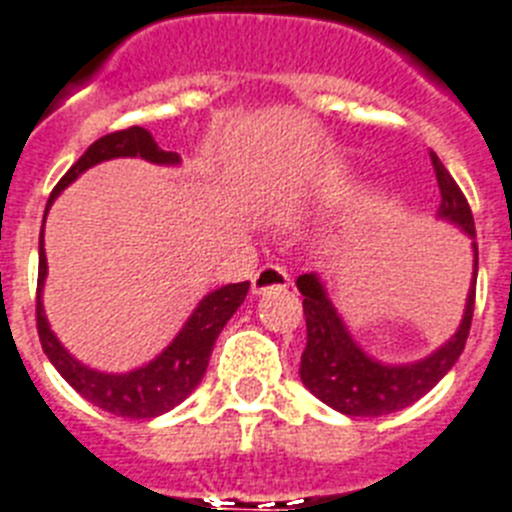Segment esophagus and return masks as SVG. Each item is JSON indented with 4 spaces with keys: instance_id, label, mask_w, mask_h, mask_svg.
Listing matches in <instances>:
<instances>
[{
    "instance_id": "obj_1",
    "label": "esophagus",
    "mask_w": 512,
    "mask_h": 512,
    "mask_svg": "<svg viewBox=\"0 0 512 512\" xmlns=\"http://www.w3.org/2000/svg\"><path fill=\"white\" fill-rule=\"evenodd\" d=\"M291 283V275L286 273V268L275 265V262H265L260 270L252 278V293H270V291H281Z\"/></svg>"
}]
</instances>
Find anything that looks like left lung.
<instances>
[{"mask_svg": "<svg viewBox=\"0 0 512 512\" xmlns=\"http://www.w3.org/2000/svg\"><path fill=\"white\" fill-rule=\"evenodd\" d=\"M430 159H433L438 188H441L438 216L461 226L471 237V247H474V281H471L469 299H466L464 319H461L459 332L441 350H435L430 358L412 363V366H384V363L373 361L342 327L335 306L327 299L317 275L304 273L296 281L301 296H304L306 317V348L301 353L299 376L314 397L330 404L332 410L342 412V415L381 417L410 407L412 402L425 397L464 353L471 317H474V296H477V231H474L469 201L451 177V172L443 167L435 154H430Z\"/></svg>", "mask_w": 512, "mask_h": 512, "instance_id": "1", "label": "left lung"}]
</instances>
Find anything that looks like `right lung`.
<instances>
[{"mask_svg": "<svg viewBox=\"0 0 512 512\" xmlns=\"http://www.w3.org/2000/svg\"><path fill=\"white\" fill-rule=\"evenodd\" d=\"M115 157H144L149 162L157 164H177L180 157L175 151H164L154 144L151 133L141 126L123 128V131H113L108 136L97 139L90 149L84 151L77 162L71 164V170L59 180V185L53 188L51 198L46 203V213L51 208L53 198L77 180L84 170H90L92 164L105 162V159ZM46 221V219H43ZM43 278H46V252H43V229H41V255H38V296H35V327H38V337H41L43 353L48 355V361L56 366V371L69 381L74 389L82 394L87 402H92L100 410L110 412L118 417H131V420H149L162 412H170L175 404L188 397L195 386L201 384L203 373H206L208 361H211V350L216 345V337L224 330V324L229 322L231 314L239 309L247 291H250V281L244 283H229V286L219 288V291L208 293L206 299L198 304L193 311V317L182 327L180 335L172 340V345L159 355L157 361H151L149 366L139 368V371L123 373V376H113V373H97L92 368L82 366L74 361L56 335L51 332L43 314L41 304V288Z\"/></svg>", "mask_w": 512, "mask_h": 512, "instance_id": "1", "label": "right lung"}]
</instances>
